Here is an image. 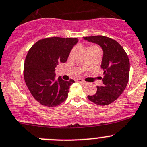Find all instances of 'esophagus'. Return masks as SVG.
I'll use <instances>...</instances> for the list:
<instances>
[{"label": "esophagus", "instance_id": "obj_1", "mask_svg": "<svg viewBox=\"0 0 147 147\" xmlns=\"http://www.w3.org/2000/svg\"><path fill=\"white\" fill-rule=\"evenodd\" d=\"M76 81L78 82L83 83V84H85V83H86V82L84 81V80H82V79H77Z\"/></svg>", "mask_w": 147, "mask_h": 147}]
</instances>
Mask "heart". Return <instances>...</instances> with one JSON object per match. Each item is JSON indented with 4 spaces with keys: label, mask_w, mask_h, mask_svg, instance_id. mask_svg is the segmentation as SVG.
<instances>
[{
    "label": "heart",
    "mask_w": 147,
    "mask_h": 147,
    "mask_svg": "<svg viewBox=\"0 0 147 147\" xmlns=\"http://www.w3.org/2000/svg\"><path fill=\"white\" fill-rule=\"evenodd\" d=\"M96 51H100V49L96 46H90L87 49V53H91V52Z\"/></svg>",
    "instance_id": "heart-1"
}]
</instances>
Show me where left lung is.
I'll return each instance as SVG.
<instances>
[{
	"instance_id": "left-lung-1",
	"label": "left lung",
	"mask_w": 147,
	"mask_h": 147,
	"mask_svg": "<svg viewBox=\"0 0 147 147\" xmlns=\"http://www.w3.org/2000/svg\"><path fill=\"white\" fill-rule=\"evenodd\" d=\"M84 40L101 47L103 51L101 67L103 69V85L97 86L88 99L99 106L115 101L126 88L129 75V61L126 52L115 40L103 36L83 37Z\"/></svg>"
}]
</instances>
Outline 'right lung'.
I'll return each mask as SVG.
<instances>
[{"label":"right lung","instance_id":"obj_1","mask_svg":"<svg viewBox=\"0 0 147 147\" xmlns=\"http://www.w3.org/2000/svg\"><path fill=\"white\" fill-rule=\"evenodd\" d=\"M77 38L51 37L37 41L29 49L24 65L26 84L34 98L41 104L53 107L65 101L73 80L55 78L58 63H65Z\"/></svg>","mask_w":147,"mask_h":147}]
</instances>
